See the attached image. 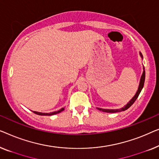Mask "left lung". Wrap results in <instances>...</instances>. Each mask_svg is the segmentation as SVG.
I'll use <instances>...</instances> for the list:
<instances>
[{"label": "left lung", "mask_w": 159, "mask_h": 159, "mask_svg": "<svg viewBox=\"0 0 159 159\" xmlns=\"http://www.w3.org/2000/svg\"><path fill=\"white\" fill-rule=\"evenodd\" d=\"M140 55L142 56V55L140 54ZM144 69V68H143ZM145 77H146V72H145V69L143 70V75L141 76V79H140V85H139V87H138V91L136 92L135 95L134 96V97L133 98L130 100V102H129L128 104H127L126 106H125L123 108L120 109H101V108H98V109H99L100 111H104V112H109V113H114V112H119V111H125L126 110L129 108V107H130L133 104V103L135 102V100L138 99V96H139L140 91H141L142 89L143 88V86H144V82H145Z\"/></svg>", "instance_id": "left-lung-1"}]
</instances>
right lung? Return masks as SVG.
Wrapping results in <instances>:
<instances>
[{"instance_id":"right-lung-1","label":"right lung","mask_w":159,"mask_h":159,"mask_svg":"<svg viewBox=\"0 0 159 159\" xmlns=\"http://www.w3.org/2000/svg\"><path fill=\"white\" fill-rule=\"evenodd\" d=\"M65 109V108H62L61 109H60L59 111H53V112H51V113H42V112H38V111H33L34 114L36 115H48V116H50V115H56L57 113H60L62 111H63Z\"/></svg>"}]
</instances>
